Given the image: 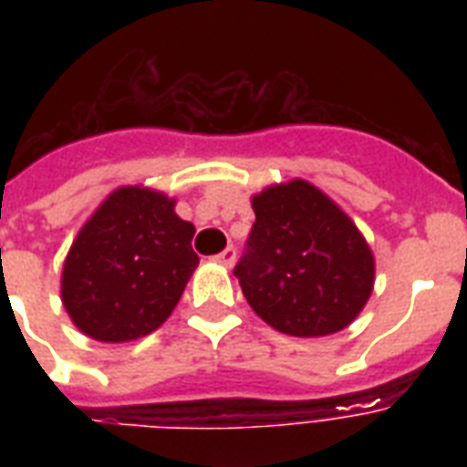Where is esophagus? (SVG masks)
Returning a JSON list of instances; mask_svg holds the SVG:
<instances>
[{"label":"esophagus","instance_id":"34e87169","mask_svg":"<svg viewBox=\"0 0 467 467\" xmlns=\"http://www.w3.org/2000/svg\"><path fill=\"white\" fill-rule=\"evenodd\" d=\"M234 259H237V252H234V247L230 244V247H225L223 252H220L218 256H215V262L223 264V266H233Z\"/></svg>","mask_w":467,"mask_h":467}]
</instances>
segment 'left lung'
<instances>
[{
    "instance_id": "obj_1",
    "label": "left lung",
    "mask_w": 467,
    "mask_h": 467,
    "mask_svg": "<svg viewBox=\"0 0 467 467\" xmlns=\"http://www.w3.org/2000/svg\"><path fill=\"white\" fill-rule=\"evenodd\" d=\"M252 208L256 220L234 266L252 310L291 337L351 325L370 298L376 264L347 213L300 179L269 186Z\"/></svg>"
}]
</instances>
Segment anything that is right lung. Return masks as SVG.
<instances>
[{"label": "right lung", "instance_id": "1", "mask_svg": "<svg viewBox=\"0 0 467 467\" xmlns=\"http://www.w3.org/2000/svg\"><path fill=\"white\" fill-rule=\"evenodd\" d=\"M196 227L164 193L123 186L77 234L62 269V303L87 337L130 341L171 315L198 254Z\"/></svg>", "mask_w": 467, "mask_h": 467}]
</instances>
